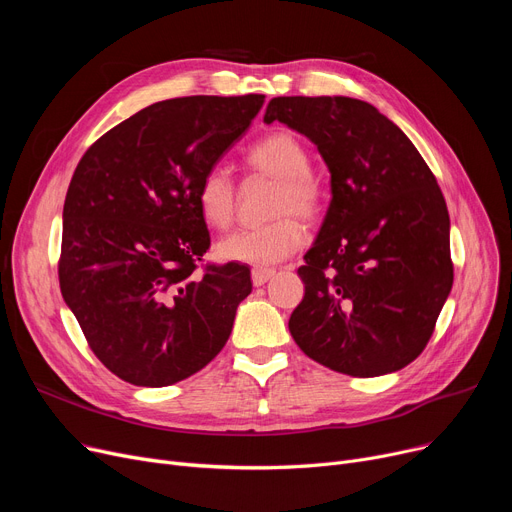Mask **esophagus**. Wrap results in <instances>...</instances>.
<instances>
[{
    "label": "esophagus",
    "mask_w": 512,
    "mask_h": 512,
    "mask_svg": "<svg viewBox=\"0 0 512 512\" xmlns=\"http://www.w3.org/2000/svg\"><path fill=\"white\" fill-rule=\"evenodd\" d=\"M274 274L276 272L274 270H267V267H253V270H251V282H253V286H261V284H265L267 280H270Z\"/></svg>",
    "instance_id": "1"
}]
</instances>
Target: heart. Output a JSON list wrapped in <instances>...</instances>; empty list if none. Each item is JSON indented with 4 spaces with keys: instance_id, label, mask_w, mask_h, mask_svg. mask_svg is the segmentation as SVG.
<instances>
[{
    "instance_id": "1",
    "label": "heart",
    "mask_w": 512,
    "mask_h": 512,
    "mask_svg": "<svg viewBox=\"0 0 512 512\" xmlns=\"http://www.w3.org/2000/svg\"><path fill=\"white\" fill-rule=\"evenodd\" d=\"M245 166L255 176L274 178L267 203L270 220L263 226L238 230L218 242V255L226 261L272 265L305 242V226L313 224L326 207V186L311 170L305 143L290 130H274L253 143L245 153ZM197 207L205 224L224 230L234 222L238 191L224 168H209L197 184Z\"/></svg>"
}]
</instances>
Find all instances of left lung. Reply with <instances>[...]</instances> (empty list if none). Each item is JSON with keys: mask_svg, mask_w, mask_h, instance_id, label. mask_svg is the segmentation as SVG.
Returning <instances> with one entry per match:
<instances>
[{"mask_svg": "<svg viewBox=\"0 0 512 512\" xmlns=\"http://www.w3.org/2000/svg\"><path fill=\"white\" fill-rule=\"evenodd\" d=\"M263 120L309 137L332 176L326 220L299 267L305 297L288 321L294 342L355 378L409 365L454 280L434 172L405 132L353 97H274Z\"/></svg>", "mask_w": 512, "mask_h": 512, "instance_id": "8db88e82", "label": "left lung"}]
</instances>
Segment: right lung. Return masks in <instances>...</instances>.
<instances>
[{"label":"right lung","instance_id":"obj_1","mask_svg":"<svg viewBox=\"0 0 512 512\" xmlns=\"http://www.w3.org/2000/svg\"><path fill=\"white\" fill-rule=\"evenodd\" d=\"M265 95L157 101L80 157L64 203L60 288L95 357L134 386H170L218 355L251 272L199 261L197 184Z\"/></svg>","mask_w":512,"mask_h":512}]
</instances>
